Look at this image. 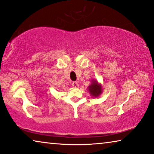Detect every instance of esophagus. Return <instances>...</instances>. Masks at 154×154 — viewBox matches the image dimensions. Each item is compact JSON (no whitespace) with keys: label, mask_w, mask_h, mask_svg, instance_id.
<instances>
[{"label":"esophagus","mask_w":154,"mask_h":154,"mask_svg":"<svg viewBox=\"0 0 154 154\" xmlns=\"http://www.w3.org/2000/svg\"><path fill=\"white\" fill-rule=\"evenodd\" d=\"M72 86H73V88H79V83H78V82H76V81L73 82V83H72Z\"/></svg>","instance_id":"34e87169"}]
</instances>
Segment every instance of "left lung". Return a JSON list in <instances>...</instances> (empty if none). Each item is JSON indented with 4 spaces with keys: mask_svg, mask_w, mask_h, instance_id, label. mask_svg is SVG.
Returning a JSON list of instances; mask_svg holds the SVG:
<instances>
[{
    "mask_svg": "<svg viewBox=\"0 0 154 154\" xmlns=\"http://www.w3.org/2000/svg\"><path fill=\"white\" fill-rule=\"evenodd\" d=\"M88 91L94 97H99L102 92V85L99 83L96 80H92L91 84L88 86Z\"/></svg>",
    "mask_w": 154,
    "mask_h": 154,
    "instance_id": "obj_1",
    "label": "left lung"
}]
</instances>
